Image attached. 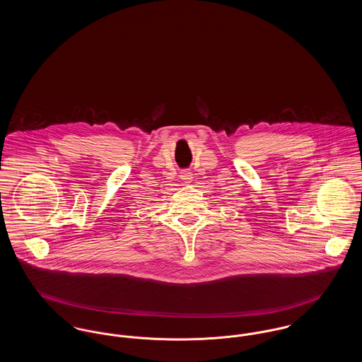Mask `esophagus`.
I'll return each mask as SVG.
<instances>
[{"label": "esophagus", "instance_id": "34e87169", "mask_svg": "<svg viewBox=\"0 0 362 362\" xmlns=\"http://www.w3.org/2000/svg\"><path fill=\"white\" fill-rule=\"evenodd\" d=\"M180 179L183 180V183H191L192 182V173H189V171H182L180 173Z\"/></svg>", "mask_w": 362, "mask_h": 362}]
</instances>
